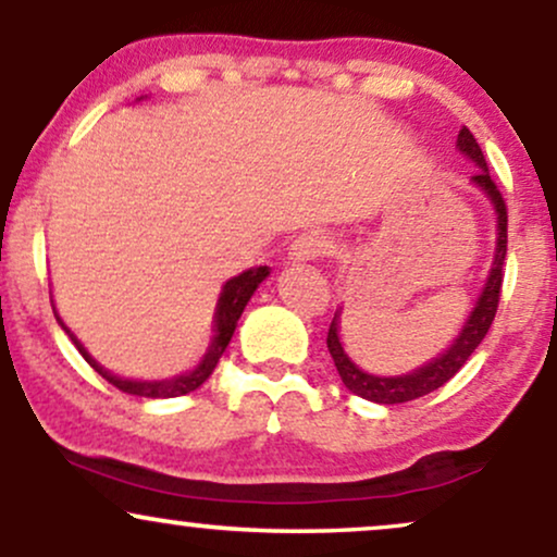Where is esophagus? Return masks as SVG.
<instances>
[{
  "mask_svg": "<svg viewBox=\"0 0 557 557\" xmlns=\"http://www.w3.org/2000/svg\"><path fill=\"white\" fill-rule=\"evenodd\" d=\"M332 238L327 233H304L300 238H296V243L290 246V257L298 259V261H311V259H319V257H330L332 253Z\"/></svg>",
  "mask_w": 557,
  "mask_h": 557,
  "instance_id": "34e87169",
  "label": "esophagus"
}]
</instances>
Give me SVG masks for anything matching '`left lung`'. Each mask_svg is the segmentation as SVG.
<instances>
[{
    "label": "left lung",
    "mask_w": 557,
    "mask_h": 557,
    "mask_svg": "<svg viewBox=\"0 0 557 557\" xmlns=\"http://www.w3.org/2000/svg\"><path fill=\"white\" fill-rule=\"evenodd\" d=\"M458 149H461L463 154L479 168L476 175L471 177V183H474L476 188L490 198L492 207H495L497 212V246H495V259H492L490 277L487 283H484L482 296L476 298L474 311H471V317L466 319L461 335L456 337V343H453L445 354H440L437 359L426 363V367H421L417 372L403 374V376H374L356 367V363L348 359V354L343 350L341 335H337V319H341V314H335L327 332L330 356L332 361H335L343 385L348 387L350 393L361 395V398L367 400L393 406V403L417 400L421 395H430L437 387H443L445 382L450 380V376H456L458 369L471 359V354H474L476 345L484 341L492 319L497 314V304H500V287H503L505 251H508V209H505L503 194L497 190L495 181L490 177L487 159H484L482 149H479L476 138L471 136L469 127H461V133H458Z\"/></svg>",
    "instance_id": "obj_1"
}]
</instances>
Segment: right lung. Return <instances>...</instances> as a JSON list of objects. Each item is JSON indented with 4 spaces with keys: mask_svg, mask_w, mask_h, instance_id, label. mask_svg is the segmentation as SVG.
<instances>
[{
    "mask_svg": "<svg viewBox=\"0 0 557 557\" xmlns=\"http://www.w3.org/2000/svg\"><path fill=\"white\" fill-rule=\"evenodd\" d=\"M267 274H270V267H253V270H246L238 277L227 280L225 287H222L220 293V300H216V311H214V341L209 345V350L203 354V359L194 372H185L181 376H172V380H159V382H136V380H123V376H114L107 372L104 367H99L91 356H88V350L83 348L78 343V337L73 335L65 327V322H62L60 317H57V322L62 324V330L67 332L70 341L75 343V348L81 350V356L86 359L91 367L104 376L110 385H114L117 389H123L127 395H138V398H177V395H188L194 393L196 387H201L203 382L209 380V374L214 372L216 361L222 359V354H225L230 337H233L235 327H238V319L243 314V309H246V304L251 300L253 290L264 283Z\"/></svg>",
    "mask_w": 557,
    "mask_h": 557,
    "instance_id": "right-lung-1",
    "label": "right lung"
}]
</instances>
